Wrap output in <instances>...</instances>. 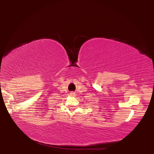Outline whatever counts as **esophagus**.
<instances>
[{
  "label": "esophagus",
  "mask_w": 154,
  "mask_h": 154,
  "mask_svg": "<svg viewBox=\"0 0 154 154\" xmlns=\"http://www.w3.org/2000/svg\"><path fill=\"white\" fill-rule=\"evenodd\" d=\"M74 94H75V93H74V92H71V95H72V96H73V95H74Z\"/></svg>",
  "instance_id": "obj_1"
}]
</instances>
